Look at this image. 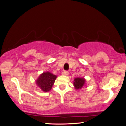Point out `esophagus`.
Instances as JSON below:
<instances>
[{"label": "esophagus", "mask_w": 126, "mask_h": 126, "mask_svg": "<svg viewBox=\"0 0 126 126\" xmlns=\"http://www.w3.org/2000/svg\"><path fill=\"white\" fill-rule=\"evenodd\" d=\"M68 74V71L66 70H64L62 72V75H64V76H67Z\"/></svg>", "instance_id": "1"}]
</instances>
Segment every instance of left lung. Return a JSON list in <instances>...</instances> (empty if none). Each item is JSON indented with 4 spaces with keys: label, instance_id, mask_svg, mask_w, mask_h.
Here are the masks:
<instances>
[{
    "label": "left lung",
    "instance_id": "1",
    "mask_svg": "<svg viewBox=\"0 0 126 126\" xmlns=\"http://www.w3.org/2000/svg\"><path fill=\"white\" fill-rule=\"evenodd\" d=\"M85 79L84 78H76L74 79V85L76 89L79 90L81 89L83 87L84 84H85Z\"/></svg>",
    "mask_w": 126,
    "mask_h": 126
}]
</instances>
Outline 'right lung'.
Here are the masks:
<instances>
[{"label": "right lung", "instance_id": "obj_1", "mask_svg": "<svg viewBox=\"0 0 126 126\" xmlns=\"http://www.w3.org/2000/svg\"><path fill=\"white\" fill-rule=\"evenodd\" d=\"M57 76L49 72H45L41 74L37 80L36 84L44 92H47L51 90Z\"/></svg>", "mask_w": 126, "mask_h": 126}]
</instances>
